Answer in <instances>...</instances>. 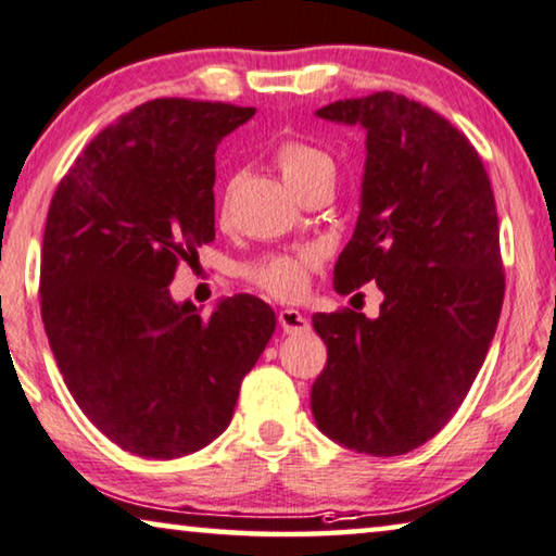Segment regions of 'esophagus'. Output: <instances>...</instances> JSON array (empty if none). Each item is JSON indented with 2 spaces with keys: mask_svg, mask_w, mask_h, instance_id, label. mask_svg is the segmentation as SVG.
<instances>
[{
  "mask_svg": "<svg viewBox=\"0 0 556 556\" xmlns=\"http://www.w3.org/2000/svg\"><path fill=\"white\" fill-rule=\"evenodd\" d=\"M279 327L287 331V334H302V331L309 329V321L302 317L296 309H281L279 312Z\"/></svg>",
  "mask_w": 556,
  "mask_h": 556,
  "instance_id": "34e87169",
  "label": "esophagus"
}]
</instances>
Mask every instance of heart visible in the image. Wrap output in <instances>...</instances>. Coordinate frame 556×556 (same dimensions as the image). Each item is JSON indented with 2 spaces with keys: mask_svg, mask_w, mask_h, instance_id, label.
<instances>
[{
  "mask_svg": "<svg viewBox=\"0 0 556 556\" xmlns=\"http://www.w3.org/2000/svg\"><path fill=\"white\" fill-rule=\"evenodd\" d=\"M277 169L294 194L317 181L334 179V160L325 149L302 139H287L277 147ZM319 267V254L304 250L300 254H275L244 267V277L277 300H296L309 287V275Z\"/></svg>",
  "mask_w": 556,
  "mask_h": 556,
  "instance_id": "obj_1",
  "label": "heart"
}]
</instances>
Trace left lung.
Here are the masks:
<instances>
[{"mask_svg":"<svg viewBox=\"0 0 556 556\" xmlns=\"http://www.w3.org/2000/svg\"><path fill=\"white\" fill-rule=\"evenodd\" d=\"M317 117L367 129L362 210L334 289L377 281L379 317L314 314L327 367L312 414L371 457L417 450L454 417L490 350L504 300L500 219L477 149L404 94L339 99Z\"/></svg>","mask_w":556,"mask_h":556,"instance_id":"1","label":"left lung"}]
</instances>
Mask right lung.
<instances>
[{
	"instance_id": "obj_1",
	"label": "right lung",
	"mask_w": 556,
	"mask_h": 556,
	"mask_svg": "<svg viewBox=\"0 0 556 556\" xmlns=\"http://www.w3.org/2000/svg\"><path fill=\"white\" fill-rule=\"evenodd\" d=\"M254 106L152 99L87 144L41 244V321L74 402L114 444L174 459L229 427L277 317L252 294L177 304L179 262L214 239V152Z\"/></svg>"
}]
</instances>
